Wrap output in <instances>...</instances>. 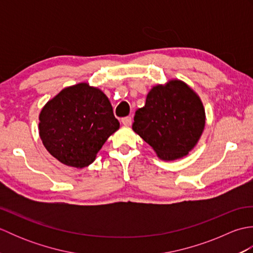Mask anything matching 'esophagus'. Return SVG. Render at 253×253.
I'll return each mask as SVG.
<instances>
[{"label":"esophagus","instance_id":"obj_1","mask_svg":"<svg viewBox=\"0 0 253 253\" xmlns=\"http://www.w3.org/2000/svg\"><path fill=\"white\" fill-rule=\"evenodd\" d=\"M131 122H132V120H131L130 116H126V117L122 118L123 125H125V126H130L131 125Z\"/></svg>","mask_w":253,"mask_h":253}]
</instances>
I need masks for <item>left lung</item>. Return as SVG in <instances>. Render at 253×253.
<instances>
[{"label":"left lung","mask_w":253,"mask_h":253,"mask_svg":"<svg viewBox=\"0 0 253 253\" xmlns=\"http://www.w3.org/2000/svg\"><path fill=\"white\" fill-rule=\"evenodd\" d=\"M133 121L132 129L166 161L185 157L196 146L206 124L200 99L180 80L154 87Z\"/></svg>","instance_id":"left-lung-1"}]
</instances>
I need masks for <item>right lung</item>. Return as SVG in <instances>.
<instances>
[{"instance_id": "right-lung-1", "label": "right lung", "mask_w": 253, "mask_h": 253, "mask_svg": "<svg viewBox=\"0 0 253 253\" xmlns=\"http://www.w3.org/2000/svg\"><path fill=\"white\" fill-rule=\"evenodd\" d=\"M39 133L45 149L63 164L84 168L120 123L107 96L88 84L63 89L42 109Z\"/></svg>"}]
</instances>
